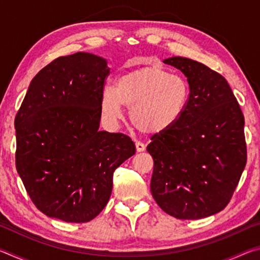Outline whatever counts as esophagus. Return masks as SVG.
Instances as JSON below:
<instances>
[{
  "mask_svg": "<svg viewBox=\"0 0 260 260\" xmlns=\"http://www.w3.org/2000/svg\"><path fill=\"white\" fill-rule=\"evenodd\" d=\"M135 147H136V151L138 152H142L144 151V149H146V146H144V143L142 142H136Z\"/></svg>",
  "mask_w": 260,
  "mask_h": 260,
  "instance_id": "esophagus-1",
  "label": "esophagus"
}]
</instances>
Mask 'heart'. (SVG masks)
<instances>
[{"instance_id": "heart-1", "label": "heart", "mask_w": 260, "mask_h": 260, "mask_svg": "<svg viewBox=\"0 0 260 260\" xmlns=\"http://www.w3.org/2000/svg\"><path fill=\"white\" fill-rule=\"evenodd\" d=\"M191 98L189 82L156 65H147L122 74L114 89L101 94V111L105 119L122 117V105L131 108V121L146 134H161L182 119Z\"/></svg>"}]
</instances>
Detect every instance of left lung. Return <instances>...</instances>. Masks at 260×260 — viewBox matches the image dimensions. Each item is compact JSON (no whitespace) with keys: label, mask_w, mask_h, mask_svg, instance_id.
<instances>
[{"label":"left lung","mask_w":260,"mask_h":260,"mask_svg":"<svg viewBox=\"0 0 260 260\" xmlns=\"http://www.w3.org/2000/svg\"><path fill=\"white\" fill-rule=\"evenodd\" d=\"M162 61L186 76L191 98L182 119L147 147L152 197L174 218L210 217L230 203L246 164L243 113L221 74L186 57Z\"/></svg>","instance_id":"8db88e82"}]
</instances>
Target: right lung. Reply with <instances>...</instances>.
Masks as SVG:
<instances>
[{
	"label": "right lung",
	"mask_w": 260,
	"mask_h": 260,
	"mask_svg": "<svg viewBox=\"0 0 260 260\" xmlns=\"http://www.w3.org/2000/svg\"><path fill=\"white\" fill-rule=\"evenodd\" d=\"M108 60L58 57L29 83L15 119L16 167L35 206L50 218L88 222L108 204L113 172L135 153L121 133L100 131Z\"/></svg>",
	"instance_id": "add662e5"
}]
</instances>
